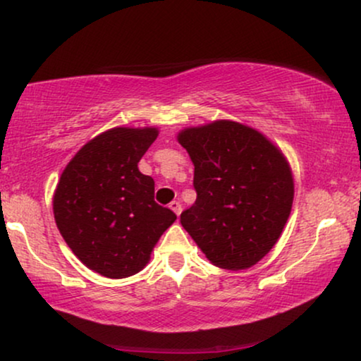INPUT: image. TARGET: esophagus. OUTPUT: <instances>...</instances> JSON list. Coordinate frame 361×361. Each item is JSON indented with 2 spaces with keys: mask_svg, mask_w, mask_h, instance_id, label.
Masks as SVG:
<instances>
[{
  "mask_svg": "<svg viewBox=\"0 0 361 361\" xmlns=\"http://www.w3.org/2000/svg\"><path fill=\"white\" fill-rule=\"evenodd\" d=\"M169 207H171V210H174V214L179 216L180 215V212H182V205H180V202H177V200H172L171 204H169Z\"/></svg>",
  "mask_w": 361,
  "mask_h": 361,
  "instance_id": "obj_1",
  "label": "esophagus"
}]
</instances>
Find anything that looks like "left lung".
I'll use <instances>...</instances> for the list:
<instances>
[{
  "instance_id": "obj_1",
  "label": "left lung",
  "mask_w": 361,
  "mask_h": 361,
  "mask_svg": "<svg viewBox=\"0 0 361 361\" xmlns=\"http://www.w3.org/2000/svg\"><path fill=\"white\" fill-rule=\"evenodd\" d=\"M177 140L194 162L195 204L180 224L219 268L246 269L269 253L294 199L286 157L253 128L220 120Z\"/></svg>"
}]
</instances>
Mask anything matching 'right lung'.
<instances>
[{
    "label": "right lung",
    "instance_id": "add662e5",
    "mask_svg": "<svg viewBox=\"0 0 361 361\" xmlns=\"http://www.w3.org/2000/svg\"><path fill=\"white\" fill-rule=\"evenodd\" d=\"M157 137L156 128H113L88 141L63 169L54 216L68 248L105 278L145 268L174 212L156 204L154 180L137 162Z\"/></svg>",
    "mask_w": 361,
    "mask_h": 361
}]
</instances>
